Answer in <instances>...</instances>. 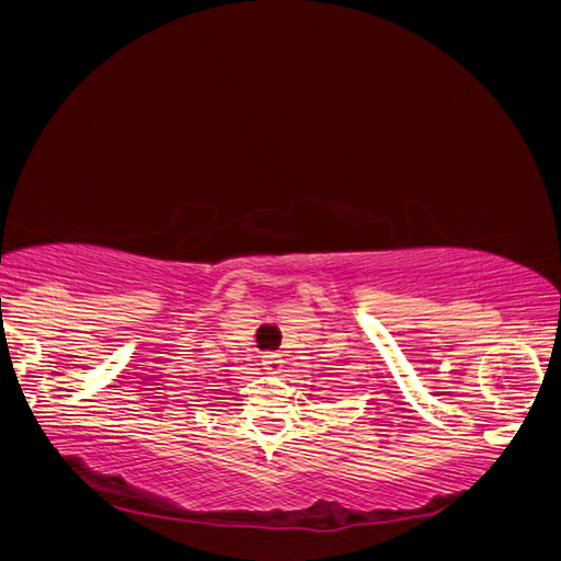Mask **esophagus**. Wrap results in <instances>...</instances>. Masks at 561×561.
<instances>
[{
  "label": "esophagus",
  "mask_w": 561,
  "mask_h": 561,
  "mask_svg": "<svg viewBox=\"0 0 561 561\" xmlns=\"http://www.w3.org/2000/svg\"><path fill=\"white\" fill-rule=\"evenodd\" d=\"M262 365L266 369V375H280V371L285 369V360H283L280 353H264Z\"/></svg>",
  "instance_id": "34e87169"
}]
</instances>
